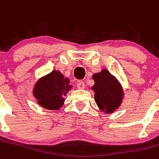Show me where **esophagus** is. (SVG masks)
<instances>
[{"instance_id":"34e87169","label":"esophagus","mask_w":159,"mask_h":159,"mask_svg":"<svg viewBox=\"0 0 159 159\" xmlns=\"http://www.w3.org/2000/svg\"><path fill=\"white\" fill-rule=\"evenodd\" d=\"M77 87L79 89H85V83L83 81H79L78 84H77Z\"/></svg>"}]
</instances>
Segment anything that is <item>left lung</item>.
Listing matches in <instances>:
<instances>
[{
	"mask_svg": "<svg viewBox=\"0 0 159 159\" xmlns=\"http://www.w3.org/2000/svg\"><path fill=\"white\" fill-rule=\"evenodd\" d=\"M94 100L98 108L105 114H111L118 109L123 98V89L118 79L107 70L103 69L93 75Z\"/></svg>",
	"mask_w": 159,
	"mask_h": 159,
	"instance_id": "left-lung-1",
	"label": "left lung"
}]
</instances>
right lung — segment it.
Listing matches in <instances>:
<instances>
[{
	"label": "right lung",
	"instance_id": "right-lung-1",
	"mask_svg": "<svg viewBox=\"0 0 159 159\" xmlns=\"http://www.w3.org/2000/svg\"><path fill=\"white\" fill-rule=\"evenodd\" d=\"M72 87L69 78L58 70H53L36 82L33 94L43 108L57 110L63 106L65 97Z\"/></svg>",
	"mask_w": 159,
	"mask_h": 159
}]
</instances>
